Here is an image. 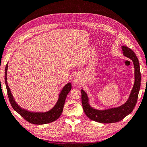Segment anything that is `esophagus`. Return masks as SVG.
Returning a JSON list of instances; mask_svg holds the SVG:
<instances>
[{
    "label": "esophagus",
    "instance_id": "1",
    "mask_svg": "<svg viewBox=\"0 0 147 147\" xmlns=\"http://www.w3.org/2000/svg\"><path fill=\"white\" fill-rule=\"evenodd\" d=\"M81 82L80 78L79 76H76L74 79V82L76 84H79Z\"/></svg>",
    "mask_w": 147,
    "mask_h": 147
}]
</instances>
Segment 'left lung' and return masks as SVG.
<instances>
[{"mask_svg": "<svg viewBox=\"0 0 147 147\" xmlns=\"http://www.w3.org/2000/svg\"><path fill=\"white\" fill-rule=\"evenodd\" d=\"M121 48L124 56L129 58L133 63V66L135 68L134 85L128 99L125 103L118 107L106 109H97L90 106L89 96L83 88H82L81 93H82V104L84 111L88 118L94 121L101 123L118 122L132 112L137 102L140 85H141V73H140L138 59L135 53L129 48L121 46Z\"/></svg>", "mask_w": 147, "mask_h": 147, "instance_id": "8db88e82", "label": "left lung"}]
</instances>
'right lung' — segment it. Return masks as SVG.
I'll list each match as a JSON object with an SVG mask.
<instances>
[{
  "label": "right lung",
  "instance_id": "add662e5",
  "mask_svg": "<svg viewBox=\"0 0 147 147\" xmlns=\"http://www.w3.org/2000/svg\"><path fill=\"white\" fill-rule=\"evenodd\" d=\"M8 68V63L5 68V84L7 89L9 99L12 108L16 112L19 113L22 118H24L27 121L34 125H43V124L50 123L56 121L63 112L65 101L66 99L67 94L69 93L71 89V84L70 82L67 83L62 88L58 95V99L55 105L48 111L46 112H32L24 109L18 105L13 97L12 92L7 84V72Z\"/></svg>",
  "mask_w": 147,
  "mask_h": 147
}]
</instances>
